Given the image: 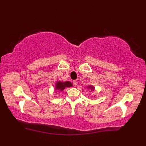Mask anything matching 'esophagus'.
<instances>
[{
	"instance_id": "obj_1",
	"label": "esophagus",
	"mask_w": 146,
	"mask_h": 146,
	"mask_svg": "<svg viewBox=\"0 0 146 146\" xmlns=\"http://www.w3.org/2000/svg\"><path fill=\"white\" fill-rule=\"evenodd\" d=\"M72 83H73V85H74V86H76L77 85V81L76 80H74L72 82Z\"/></svg>"
}]
</instances>
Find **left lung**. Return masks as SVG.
I'll list each match as a JSON object with an SVG mask.
<instances>
[{
    "mask_svg": "<svg viewBox=\"0 0 146 146\" xmlns=\"http://www.w3.org/2000/svg\"><path fill=\"white\" fill-rule=\"evenodd\" d=\"M88 88H90V89L91 90H92V91H94V87L92 86H88Z\"/></svg>",
    "mask_w": 146,
    "mask_h": 146,
    "instance_id": "8db88e82",
    "label": "left lung"
}]
</instances>
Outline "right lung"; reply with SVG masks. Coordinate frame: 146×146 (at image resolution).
I'll list each match as a JSON object with an SVG mask.
<instances>
[{
  "label": "right lung",
  "mask_w": 146,
  "mask_h": 146,
  "mask_svg": "<svg viewBox=\"0 0 146 146\" xmlns=\"http://www.w3.org/2000/svg\"><path fill=\"white\" fill-rule=\"evenodd\" d=\"M72 86V84L70 82H58L56 83V88L55 89L56 90H60V91H62L66 87H70Z\"/></svg>",
  "instance_id": "obj_1"
}]
</instances>
